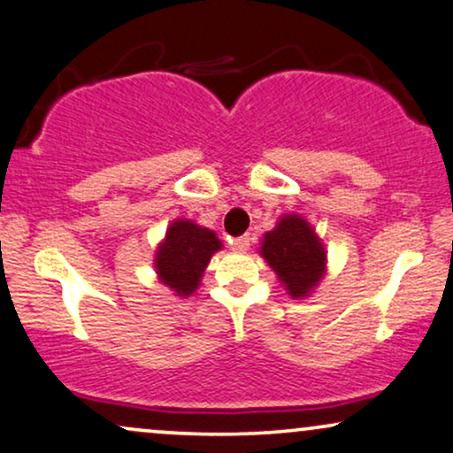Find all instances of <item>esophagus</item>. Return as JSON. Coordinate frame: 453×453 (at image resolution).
I'll list each match as a JSON object with an SVG mask.
<instances>
[{"mask_svg":"<svg viewBox=\"0 0 453 453\" xmlns=\"http://www.w3.org/2000/svg\"><path fill=\"white\" fill-rule=\"evenodd\" d=\"M249 247H250V238L249 236L234 238V241H232V249L236 250V253H247Z\"/></svg>","mask_w":453,"mask_h":453,"instance_id":"obj_1","label":"esophagus"}]
</instances>
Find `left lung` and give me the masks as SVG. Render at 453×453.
Listing matches in <instances>:
<instances>
[{"mask_svg": "<svg viewBox=\"0 0 453 453\" xmlns=\"http://www.w3.org/2000/svg\"><path fill=\"white\" fill-rule=\"evenodd\" d=\"M261 257L276 272L293 299H302L323 280L326 253L312 226L299 215H285L264 234Z\"/></svg>", "mask_w": 453, "mask_h": 453, "instance_id": "1", "label": "left lung"}]
</instances>
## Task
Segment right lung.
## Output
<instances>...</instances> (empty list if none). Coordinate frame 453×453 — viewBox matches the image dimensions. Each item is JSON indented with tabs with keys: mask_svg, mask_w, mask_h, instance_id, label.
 Returning <instances> with one entry per match:
<instances>
[{
	"mask_svg": "<svg viewBox=\"0 0 453 453\" xmlns=\"http://www.w3.org/2000/svg\"><path fill=\"white\" fill-rule=\"evenodd\" d=\"M221 249V241L209 227H200L189 219H177L168 226L165 241L156 250L157 279L174 291L188 297L198 288L212 253Z\"/></svg>",
	"mask_w": 453,
	"mask_h": 453,
	"instance_id": "right-lung-1",
	"label": "right lung"
}]
</instances>
